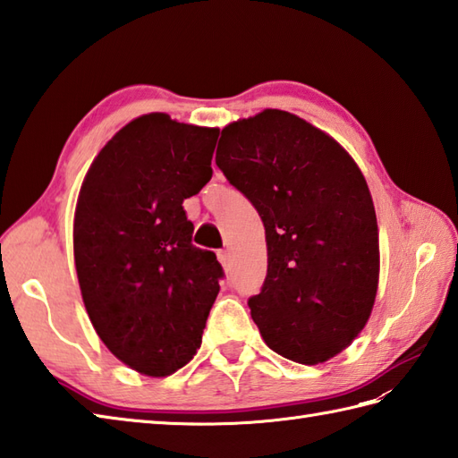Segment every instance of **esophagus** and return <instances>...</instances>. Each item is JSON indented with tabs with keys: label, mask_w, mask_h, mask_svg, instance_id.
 <instances>
[{
	"label": "esophagus",
	"mask_w": 458,
	"mask_h": 458,
	"mask_svg": "<svg viewBox=\"0 0 458 458\" xmlns=\"http://www.w3.org/2000/svg\"><path fill=\"white\" fill-rule=\"evenodd\" d=\"M217 260L223 264V268H225V270L231 268V255H229V250H225V249L217 250Z\"/></svg>",
	"instance_id": "esophagus-1"
}]
</instances>
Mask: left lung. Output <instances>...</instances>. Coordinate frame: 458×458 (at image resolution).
Segmentation results:
<instances>
[{
    "instance_id": "1",
    "label": "left lung",
    "mask_w": 458,
    "mask_h": 458,
    "mask_svg": "<svg viewBox=\"0 0 458 458\" xmlns=\"http://www.w3.org/2000/svg\"><path fill=\"white\" fill-rule=\"evenodd\" d=\"M216 162L267 233V278L249 300L264 343L300 364L329 360L367 325L378 290V223L357 162L280 109L229 123Z\"/></svg>"
}]
</instances>
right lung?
<instances>
[{
    "instance_id": "right-lung-1",
    "label": "right lung",
    "mask_w": 458,
    "mask_h": 458,
    "mask_svg": "<svg viewBox=\"0 0 458 458\" xmlns=\"http://www.w3.org/2000/svg\"><path fill=\"white\" fill-rule=\"evenodd\" d=\"M219 129L166 114L131 121L80 188L74 260L89 321L115 357L147 376L194 359L223 268L191 245L182 208L211 180Z\"/></svg>"
}]
</instances>
